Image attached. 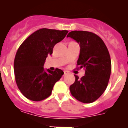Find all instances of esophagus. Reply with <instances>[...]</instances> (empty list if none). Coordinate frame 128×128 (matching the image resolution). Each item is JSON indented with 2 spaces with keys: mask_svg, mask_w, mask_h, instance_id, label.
I'll use <instances>...</instances> for the list:
<instances>
[{
  "mask_svg": "<svg viewBox=\"0 0 128 128\" xmlns=\"http://www.w3.org/2000/svg\"><path fill=\"white\" fill-rule=\"evenodd\" d=\"M68 73H69V72H68V71H66V70H65L64 71V75H67L68 74Z\"/></svg>",
  "mask_w": 128,
  "mask_h": 128,
  "instance_id": "34e87169",
  "label": "esophagus"
}]
</instances>
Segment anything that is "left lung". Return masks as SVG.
<instances>
[{
  "label": "left lung",
  "instance_id": "obj_1",
  "mask_svg": "<svg viewBox=\"0 0 128 128\" xmlns=\"http://www.w3.org/2000/svg\"><path fill=\"white\" fill-rule=\"evenodd\" d=\"M66 37L80 44L77 65L85 70L81 79L74 75L75 82L70 86L71 94L83 103L93 102L104 93L110 77L112 63L108 48L102 40L92 32L73 30Z\"/></svg>",
  "mask_w": 128,
  "mask_h": 128
}]
</instances>
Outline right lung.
Here are the masks:
<instances>
[{"mask_svg": "<svg viewBox=\"0 0 128 128\" xmlns=\"http://www.w3.org/2000/svg\"><path fill=\"white\" fill-rule=\"evenodd\" d=\"M68 30L43 28L35 31L19 47L14 60L15 81L21 93L34 101H40L50 96L54 84L64 72L44 70L48 55L54 46L66 36Z\"/></svg>", "mask_w": 128, "mask_h": 128, "instance_id": "add662e5", "label": "right lung"}]
</instances>
